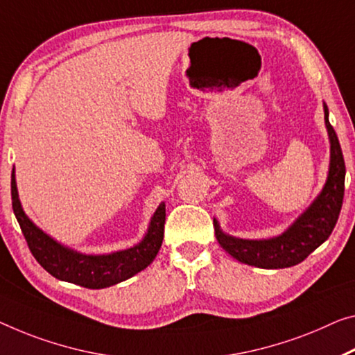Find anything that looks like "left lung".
Segmentation results:
<instances>
[{"label":"left lung","instance_id":"1","mask_svg":"<svg viewBox=\"0 0 355 355\" xmlns=\"http://www.w3.org/2000/svg\"><path fill=\"white\" fill-rule=\"evenodd\" d=\"M324 111L330 138V171L324 190L308 211L281 236L260 241L238 239L222 233L219 223L214 222L217 241L232 257L259 268H288L302 263L334 232L345 198L346 166L340 141L329 122L327 106H324Z\"/></svg>","mask_w":355,"mask_h":355}]
</instances>
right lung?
Wrapping results in <instances>:
<instances>
[{
    "label": "right lung",
    "instance_id": "1",
    "mask_svg": "<svg viewBox=\"0 0 355 355\" xmlns=\"http://www.w3.org/2000/svg\"><path fill=\"white\" fill-rule=\"evenodd\" d=\"M10 196H12L14 214L17 217L30 252L37 263L57 279L73 282L87 288H105L119 284L150 265L162 248L163 230H165V205L163 203L152 217L144 239L135 248L109 255H84L53 241L25 216L19 201L14 171L10 178Z\"/></svg>",
    "mask_w": 355,
    "mask_h": 355
}]
</instances>
